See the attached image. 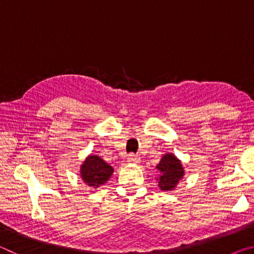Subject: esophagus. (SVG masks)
Listing matches in <instances>:
<instances>
[{
	"instance_id": "1",
	"label": "esophagus",
	"mask_w": 254,
	"mask_h": 254,
	"mask_svg": "<svg viewBox=\"0 0 254 254\" xmlns=\"http://www.w3.org/2000/svg\"><path fill=\"white\" fill-rule=\"evenodd\" d=\"M127 161L128 163H139L140 162V157L135 156V154H128Z\"/></svg>"
}]
</instances>
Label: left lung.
<instances>
[{"label": "left lung", "instance_id": "left-lung-1", "mask_svg": "<svg viewBox=\"0 0 254 254\" xmlns=\"http://www.w3.org/2000/svg\"><path fill=\"white\" fill-rule=\"evenodd\" d=\"M159 176L156 178L158 187L162 191L175 190L180 180L185 176V169L182 160L175 156L174 153H165L157 165Z\"/></svg>", "mask_w": 254, "mask_h": 254}]
</instances>
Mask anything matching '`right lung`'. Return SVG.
Returning <instances> with one entry per match:
<instances>
[{"label":"right lung","mask_w":254,"mask_h":254,"mask_svg":"<svg viewBox=\"0 0 254 254\" xmlns=\"http://www.w3.org/2000/svg\"><path fill=\"white\" fill-rule=\"evenodd\" d=\"M113 167L106 163L97 154H88L79 167V176L88 187L94 189L106 184L113 175Z\"/></svg>","instance_id":"add662e5"}]
</instances>
